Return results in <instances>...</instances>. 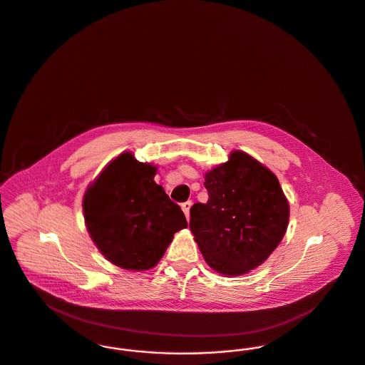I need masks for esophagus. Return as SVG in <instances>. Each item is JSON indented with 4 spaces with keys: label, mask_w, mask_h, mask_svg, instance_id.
<instances>
[{
    "label": "esophagus",
    "mask_w": 365,
    "mask_h": 365,
    "mask_svg": "<svg viewBox=\"0 0 365 365\" xmlns=\"http://www.w3.org/2000/svg\"><path fill=\"white\" fill-rule=\"evenodd\" d=\"M191 205H192L191 201H186V202L182 204V210H183V213H185V216H186L187 220H189V217H190Z\"/></svg>",
    "instance_id": "34e87169"
}]
</instances>
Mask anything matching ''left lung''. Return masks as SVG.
Wrapping results in <instances>:
<instances>
[{
	"label": "left lung",
	"instance_id": "left-lung-1",
	"mask_svg": "<svg viewBox=\"0 0 365 365\" xmlns=\"http://www.w3.org/2000/svg\"><path fill=\"white\" fill-rule=\"evenodd\" d=\"M208 202L190 209V230L209 267L242 275L275 250L289 225V202L278 178L235 150L205 175Z\"/></svg>",
	"mask_w": 365,
	"mask_h": 365
}]
</instances>
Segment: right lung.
Masks as SVG:
<instances>
[{
    "mask_svg": "<svg viewBox=\"0 0 365 365\" xmlns=\"http://www.w3.org/2000/svg\"><path fill=\"white\" fill-rule=\"evenodd\" d=\"M156 167L131 153L116 157L87 189V231L100 252L124 269L153 268L187 222L180 207L153 180Z\"/></svg>",
    "mask_w": 365,
    "mask_h": 365,
    "instance_id": "right-lung-1",
    "label": "right lung"
}]
</instances>
